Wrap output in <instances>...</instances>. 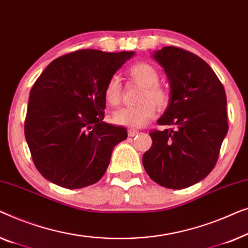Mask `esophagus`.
I'll return each instance as SVG.
<instances>
[{
  "label": "esophagus",
  "mask_w": 248,
  "mask_h": 248,
  "mask_svg": "<svg viewBox=\"0 0 248 248\" xmlns=\"http://www.w3.org/2000/svg\"><path fill=\"white\" fill-rule=\"evenodd\" d=\"M138 130H136V129H128V135L130 136V137H135L136 135H138Z\"/></svg>",
  "instance_id": "34e87169"
}]
</instances>
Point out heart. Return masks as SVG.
I'll use <instances>...</instances> for the list:
<instances>
[{
	"instance_id": "1",
	"label": "heart",
	"mask_w": 248,
	"mask_h": 248,
	"mask_svg": "<svg viewBox=\"0 0 248 248\" xmlns=\"http://www.w3.org/2000/svg\"><path fill=\"white\" fill-rule=\"evenodd\" d=\"M129 75L145 86L141 92V103L134 107H123L112 113L114 124L130 128L144 125L155 116V106L164 108L169 102L166 90L158 84L159 73L148 62H138L131 66ZM104 100L110 106H117L121 100V84L118 76H112L104 89Z\"/></svg>"
}]
</instances>
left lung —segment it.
Masks as SVG:
<instances>
[{
  "mask_svg": "<svg viewBox=\"0 0 248 248\" xmlns=\"http://www.w3.org/2000/svg\"><path fill=\"white\" fill-rule=\"evenodd\" d=\"M153 58L164 68L170 102L152 130L153 145L142 156L149 177L169 189H186L203 180L217 163L228 131L225 89L203 59L177 47H163Z\"/></svg>",
  "mask_w": 248,
  "mask_h": 248,
  "instance_id": "1",
  "label": "left lung"
}]
</instances>
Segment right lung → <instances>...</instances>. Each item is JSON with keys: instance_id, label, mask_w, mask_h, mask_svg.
Wrapping results in <instances>:
<instances>
[{"instance_id": "obj_1", "label": "right lung", "mask_w": 248, "mask_h": 248, "mask_svg": "<svg viewBox=\"0 0 248 248\" xmlns=\"http://www.w3.org/2000/svg\"><path fill=\"white\" fill-rule=\"evenodd\" d=\"M134 51L82 49L56 58L30 91L24 136L41 175L65 189L96 183L124 127L104 123V89Z\"/></svg>"}]
</instances>
